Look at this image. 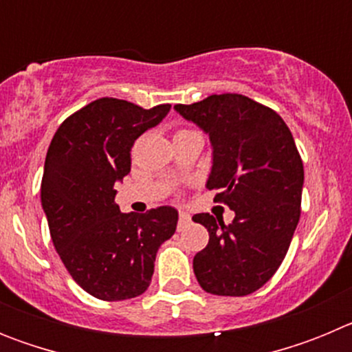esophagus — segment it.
I'll list each match as a JSON object with an SVG mask.
<instances>
[{"instance_id": "obj_1", "label": "esophagus", "mask_w": 352, "mask_h": 352, "mask_svg": "<svg viewBox=\"0 0 352 352\" xmlns=\"http://www.w3.org/2000/svg\"><path fill=\"white\" fill-rule=\"evenodd\" d=\"M190 222V214L185 213V211H179V226H186Z\"/></svg>"}]
</instances>
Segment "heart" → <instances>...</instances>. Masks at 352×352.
<instances>
[{
    "mask_svg": "<svg viewBox=\"0 0 352 352\" xmlns=\"http://www.w3.org/2000/svg\"><path fill=\"white\" fill-rule=\"evenodd\" d=\"M179 132H183V130H179Z\"/></svg>",
    "mask_w": 352,
    "mask_h": 352,
    "instance_id": "obj_1",
    "label": "heart"
}]
</instances>
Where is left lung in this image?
<instances>
[{"mask_svg":"<svg viewBox=\"0 0 352 352\" xmlns=\"http://www.w3.org/2000/svg\"><path fill=\"white\" fill-rule=\"evenodd\" d=\"M176 113L210 135L213 166L206 186L234 211L229 226L210 213L192 220L210 232L194 257L199 285L219 296H247L275 275L300 220L303 162L285 121L238 93L211 95Z\"/></svg>","mask_w":352,"mask_h":352,"instance_id":"left-lung-1","label":"left lung"}]
</instances>
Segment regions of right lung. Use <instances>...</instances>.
Wrapping results in <instances>:
<instances>
[{
	"label": "right lung",
	"instance_id": "right-lung-1",
	"mask_svg": "<svg viewBox=\"0 0 352 352\" xmlns=\"http://www.w3.org/2000/svg\"><path fill=\"white\" fill-rule=\"evenodd\" d=\"M170 111L98 98L68 116L47 149L40 195L52 243L72 278L104 301L130 300L151 284L158 247L176 231L178 211L121 213L114 185L130 173L139 135Z\"/></svg>",
	"mask_w": 352,
	"mask_h": 352
}]
</instances>
